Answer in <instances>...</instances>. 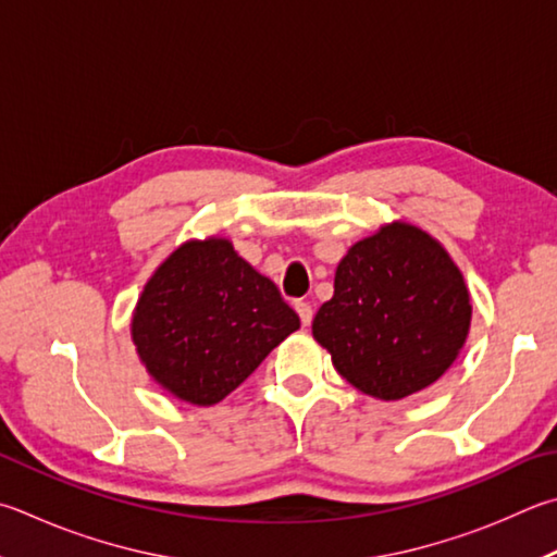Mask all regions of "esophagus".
I'll return each mask as SVG.
<instances>
[{
  "label": "esophagus",
  "mask_w": 557,
  "mask_h": 557,
  "mask_svg": "<svg viewBox=\"0 0 557 557\" xmlns=\"http://www.w3.org/2000/svg\"><path fill=\"white\" fill-rule=\"evenodd\" d=\"M295 309H297L299 319H301V326H309L311 319H313V311H311V307L307 305V301H295Z\"/></svg>",
  "instance_id": "obj_1"
}]
</instances>
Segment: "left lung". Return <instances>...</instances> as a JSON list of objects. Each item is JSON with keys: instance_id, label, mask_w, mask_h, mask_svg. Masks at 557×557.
<instances>
[{"instance_id": "8db88e82", "label": "left lung", "mask_w": 557, "mask_h": 557, "mask_svg": "<svg viewBox=\"0 0 557 557\" xmlns=\"http://www.w3.org/2000/svg\"><path fill=\"white\" fill-rule=\"evenodd\" d=\"M470 317L468 287L448 252L421 228L392 224L338 262L333 297L311 331L352 387L389 401L453 366Z\"/></svg>"}]
</instances>
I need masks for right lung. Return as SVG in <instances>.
<instances>
[{"mask_svg": "<svg viewBox=\"0 0 557 557\" xmlns=\"http://www.w3.org/2000/svg\"><path fill=\"white\" fill-rule=\"evenodd\" d=\"M297 329L275 282L224 238L177 248L148 280L131 323L150 375L199 407L234 392Z\"/></svg>", "mask_w": 557, "mask_h": 557, "instance_id": "1", "label": "right lung"}]
</instances>
